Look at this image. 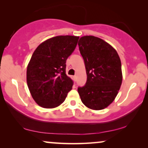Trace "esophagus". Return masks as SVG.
<instances>
[{
    "label": "esophagus",
    "mask_w": 148,
    "mask_h": 148,
    "mask_svg": "<svg viewBox=\"0 0 148 148\" xmlns=\"http://www.w3.org/2000/svg\"><path fill=\"white\" fill-rule=\"evenodd\" d=\"M73 79H74V81H76V80H77V76H76V75L73 76Z\"/></svg>",
    "instance_id": "1"
}]
</instances>
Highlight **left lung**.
<instances>
[{
    "instance_id": "obj_1",
    "label": "left lung",
    "mask_w": 148,
    "mask_h": 148,
    "mask_svg": "<svg viewBox=\"0 0 148 148\" xmlns=\"http://www.w3.org/2000/svg\"><path fill=\"white\" fill-rule=\"evenodd\" d=\"M78 46L87 76L85 84L78 88L80 99L90 109H104L114 101L121 86V59L111 45L97 37H81Z\"/></svg>"
}]
</instances>
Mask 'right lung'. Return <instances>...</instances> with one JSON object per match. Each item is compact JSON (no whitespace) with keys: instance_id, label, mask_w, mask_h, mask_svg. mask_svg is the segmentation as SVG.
<instances>
[{"instance_id":"obj_1","label":"right lung","mask_w":148,"mask_h":148,"mask_svg":"<svg viewBox=\"0 0 148 148\" xmlns=\"http://www.w3.org/2000/svg\"><path fill=\"white\" fill-rule=\"evenodd\" d=\"M78 38L56 36L41 43L34 51L27 68V83L33 99L41 107H58L72 90L73 81L66 74V63Z\"/></svg>"}]
</instances>
